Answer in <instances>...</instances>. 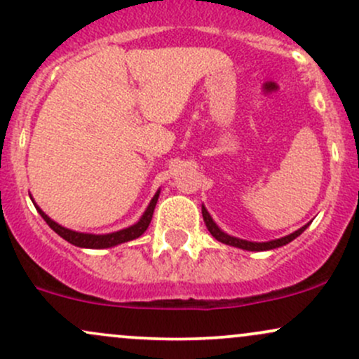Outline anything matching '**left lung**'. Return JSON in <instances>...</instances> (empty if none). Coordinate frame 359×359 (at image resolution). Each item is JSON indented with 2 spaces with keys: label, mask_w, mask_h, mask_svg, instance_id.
Returning <instances> with one entry per match:
<instances>
[{
  "label": "left lung",
  "mask_w": 359,
  "mask_h": 359,
  "mask_svg": "<svg viewBox=\"0 0 359 359\" xmlns=\"http://www.w3.org/2000/svg\"><path fill=\"white\" fill-rule=\"evenodd\" d=\"M203 217H204V222L205 226H208L209 233L212 234L214 238H216L217 241L224 243V245H229V246H234V248H241V250H246V251H266V250H273V248H280V246L283 245H288L290 241H294L295 238L300 236L304 231L307 229V226H302V228L297 229V231L287 234V236L283 238H278V240H271V241H265V243H257V241H246V240H240V238H234L231 234L224 233L219 226L216 224V222L212 221L211 214L208 212V209L203 205Z\"/></svg>",
  "instance_id": "left-lung-1"
}]
</instances>
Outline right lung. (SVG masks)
Instances as JSON below:
<instances>
[{"instance_id": "right-lung-1", "label": "right lung", "mask_w": 359, "mask_h": 359, "mask_svg": "<svg viewBox=\"0 0 359 359\" xmlns=\"http://www.w3.org/2000/svg\"><path fill=\"white\" fill-rule=\"evenodd\" d=\"M158 196H160V189L156 191V194L154 196V199L150 201V204H148L147 211L143 212V216L140 217L138 222H135V224L128 226L125 229H119V231H114V233H108V234H90V233H79V231H74V229H67L64 228V226H60L59 222H55L53 219L45 214L42 209L39 208V205L35 204L36 211H39L40 216L43 217L45 222H47L48 226L59 234L60 238H64L65 241H69L71 245L74 246H79V248H93V250H101V248H111V246H116V245H121V243H126V241H131V240H137V238L142 236L143 233L147 231L148 224H150L151 221V216H154V211H155V205H156V201H158Z\"/></svg>"}]
</instances>
